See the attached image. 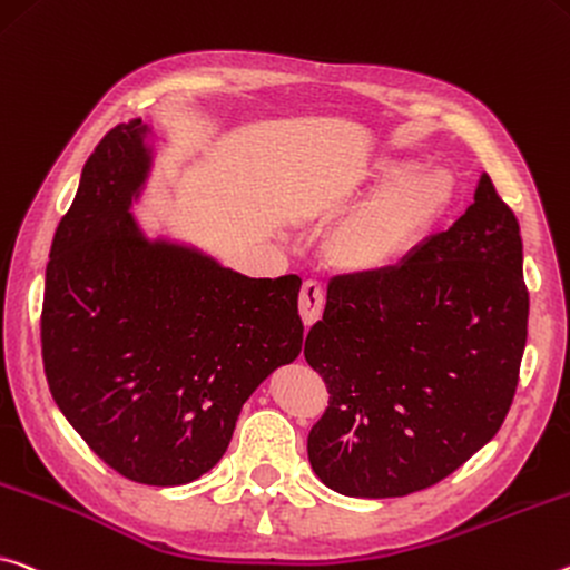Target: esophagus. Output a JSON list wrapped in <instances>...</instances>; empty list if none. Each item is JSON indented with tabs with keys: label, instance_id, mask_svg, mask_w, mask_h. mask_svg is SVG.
<instances>
[{
	"label": "esophagus",
	"instance_id": "34e87169",
	"mask_svg": "<svg viewBox=\"0 0 570 570\" xmlns=\"http://www.w3.org/2000/svg\"><path fill=\"white\" fill-rule=\"evenodd\" d=\"M324 312V286L317 278H309V282L302 284L299 292V314L302 322L309 327V324L317 322Z\"/></svg>",
	"mask_w": 570,
	"mask_h": 570
}]
</instances>
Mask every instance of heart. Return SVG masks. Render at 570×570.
<instances>
[{"label":"heart","mask_w":570,"mask_h":570,"mask_svg":"<svg viewBox=\"0 0 570 570\" xmlns=\"http://www.w3.org/2000/svg\"><path fill=\"white\" fill-rule=\"evenodd\" d=\"M401 165H383L387 179L401 175ZM454 183L444 169H423L401 179L373 205L355 215L337 236V250L350 264L375 268L403 256L421 230L444 213Z\"/></svg>","instance_id":"b5f03b06"}]
</instances>
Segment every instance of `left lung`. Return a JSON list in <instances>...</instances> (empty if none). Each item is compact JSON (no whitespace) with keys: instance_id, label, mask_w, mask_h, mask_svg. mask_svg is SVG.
I'll return each instance as SVG.
<instances>
[{"instance_id":"obj_1","label":"left lung","mask_w":570,"mask_h":570,"mask_svg":"<svg viewBox=\"0 0 570 570\" xmlns=\"http://www.w3.org/2000/svg\"><path fill=\"white\" fill-rule=\"evenodd\" d=\"M528 309L520 223L490 175L401 264L334 276L304 342L330 391L306 439L320 480L377 500L456 472L510 411Z\"/></svg>"}]
</instances>
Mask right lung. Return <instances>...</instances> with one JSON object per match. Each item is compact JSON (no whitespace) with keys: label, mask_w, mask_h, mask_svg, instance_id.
<instances>
[{"label":"right lung","mask_w":570,"mask_h":570,"mask_svg":"<svg viewBox=\"0 0 570 570\" xmlns=\"http://www.w3.org/2000/svg\"><path fill=\"white\" fill-rule=\"evenodd\" d=\"M141 121L88 157L45 271L52 399L121 476L175 487L220 462L248 395L302 352V278H248L149 243L129 215L149 169Z\"/></svg>","instance_id":"add662e5"}]
</instances>
